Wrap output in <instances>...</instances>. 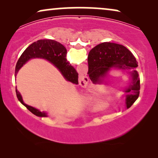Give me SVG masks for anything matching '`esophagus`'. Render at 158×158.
<instances>
[{"label":"esophagus","instance_id":"esophagus-1","mask_svg":"<svg viewBox=\"0 0 158 158\" xmlns=\"http://www.w3.org/2000/svg\"><path fill=\"white\" fill-rule=\"evenodd\" d=\"M88 83V78L86 75H82L79 78V84L81 86H85Z\"/></svg>","mask_w":158,"mask_h":158}]
</instances>
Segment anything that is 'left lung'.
Listing matches in <instances>:
<instances>
[{
	"mask_svg": "<svg viewBox=\"0 0 158 158\" xmlns=\"http://www.w3.org/2000/svg\"><path fill=\"white\" fill-rule=\"evenodd\" d=\"M88 72L90 79L94 84L98 83L111 68L123 70L135 69L138 66L137 60L132 53L122 44L111 42H103L94 47L88 54ZM132 84L126 90L127 107L130 108L139 97L140 81L136 70L131 72ZM131 92V94H129Z\"/></svg>",
	"mask_w": 158,
	"mask_h": 158,
	"instance_id": "1",
	"label": "left lung"
}]
</instances>
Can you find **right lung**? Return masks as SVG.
<instances>
[{"label": "right lung", "instance_id": "obj_1", "mask_svg": "<svg viewBox=\"0 0 158 158\" xmlns=\"http://www.w3.org/2000/svg\"><path fill=\"white\" fill-rule=\"evenodd\" d=\"M67 49L62 44L57 41L52 40H41L32 44L25 49L24 52L19 57L16 65L15 75L18 73L23 64L31 58H44L49 60L59 69L60 72L67 81L71 83L78 84V73L75 69L67 61ZM16 96L19 101L27 108L32 114L37 116H47V114L41 112L34 108L25 104L23 102L21 94L16 89Z\"/></svg>", "mask_w": 158, "mask_h": 158}]
</instances>
